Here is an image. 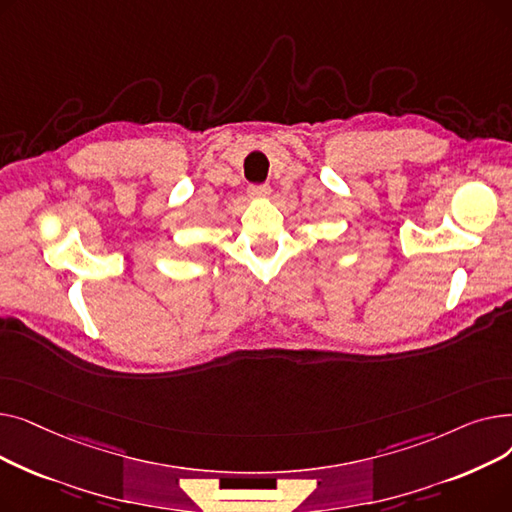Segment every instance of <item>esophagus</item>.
<instances>
[{
    "instance_id": "esophagus-1",
    "label": "esophagus",
    "mask_w": 512,
    "mask_h": 512,
    "mask_svg": "<svg viewBox=\"0 0 512 512\" xmlns=\"http://www.w3.org/2000/svg\"><path fill=\"white\" fill-rule=\"evenodd\" d=\"M270 193H272L270 184H253V186H249V197H253V199H263V197H267Z\"/></svg>"
}]
</instances>
